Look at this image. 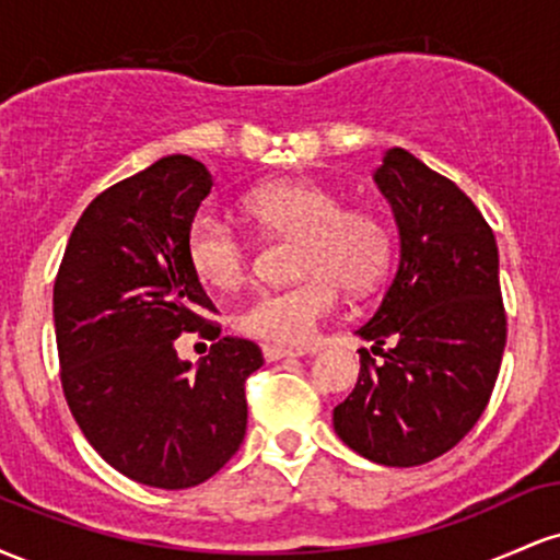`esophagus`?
<instances>
[{
    "instance_id": "34e87169",
    "label": "esophagus",
    "mask_w": 560,
    "mask_h": 560,
    "mask_svg": "<svg viewBox=\"0 0 560 560\" xmlns=\"http://www.w3.org/2000/svg\"><path fill=\"white\" fill-rule=\"evenodd\" d=\"M300 355H302L300 350H287V347H273V345L262 347V358H266L268 363L284 361V358H300Z\"/></svg>"
}]
</instances>
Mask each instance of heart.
<instances>
[{"label":"heart","instance_id":"heart-1","mask_svg":"<svg viewBox=\"0 0 560 560\" xmlns=\"http://www.w3.org/2000/svg\"><path fill=\"white\" fill-rule=\"evenodd\" d=\"M244 215L271 234L298 236L300 284L266 289L240 313L249 337L298 347L311 342L320 320L337 311L339 289H371L387 271L389 231L369 210H345L326 186L305 178H279L249 191ZM186 258L202 284L234 289L247 276V247L229 221L199 213L186 234Z\"/></svg>","mask_w":560,"mask_h":560}]
</instances>
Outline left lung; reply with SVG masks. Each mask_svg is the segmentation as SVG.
Here are the masks:
<instances>
[{"label":"left lung","mask_w":560,"mask_h":560,"mask_svg":"<svg viewBox=\"0 0 560 560\" xmlns=\"http://www.w3.org/2000/svg\"><path fill=\"white\" fill-rule=\"evenodd\" d=\"M374 182L395 218L400 260L355 331L382 361L361 350L334 432L374 464L408 468L458 445L490 402L505 350L498 242L477 205L402 147L384 152Z\"/></svg>","instance_id":"1"}]
</instances>
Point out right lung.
Masks as SVG:
<instances>
[{"label":"right lung","instance_id":"obj_1","mask_svg":"<svg viewBox=\"0 0 560 560\" xmlns=\"http://www.w3.org/2000/svg\"><path fill=\"white\" fill-rule=\"evenodd\" d=\"M210 189V171L189 155L110 186L83 210L55 281L70 413L115 471L160 490L202 485L229 464L247 432L244 382L262 365L258 345L202 318L215 305L186 234ZM197 328L219 342L191 366L175 337Z\"/></svg>","mask_w":560,"mask_h":560}]
</instances>
